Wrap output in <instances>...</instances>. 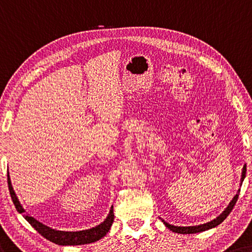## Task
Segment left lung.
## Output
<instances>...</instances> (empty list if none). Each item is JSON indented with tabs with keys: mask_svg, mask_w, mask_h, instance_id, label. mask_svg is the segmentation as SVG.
Returning a JSON list of instances; mask_svg holds the SVG:
<instances>
[{
	"mask_svg": "<svg viewBox=\"0 0 252 252\" xmlns=\"http://www.w3.org/2000/svg\"><path fill=\"white\" fill-rule=\"evenodd\" d=\"M246 171H247V166L245 165L243 166V170H242V176H241V184L243 182V179L246 177ZM239 193H240V189L238 190V194L235 195L233 197L232 201L230 202V204L227 205L226 209L223 211V213H221L219 215L217 219L212 220L211 222H207L204 223V224H199V225H195V226H176V225H171L169 223L165 222L162 220L163 224H165L167 227H168L169 230L173 231V232H176V233H182V234H190V233H198V232H203V231H206V230H210L212 229V227L218 226L220 223H222L224 220L226 219L227 215L231 213V211L233 210V207L235 205V203L238 201V197H239Z\"/></svg>",
	"mask_w": 252,
	"mask_h": 252,
	"instance_id": "obj_1",
	"label": "left lung"
}]
</instances>
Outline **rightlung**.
I'll list each match as a JSON object with an SVG mask.
<instances>
[{
	"mask_svg": "<svg viewBox=\"0 0 252 252\" xmlns=\"http://www.w3.org/2000/svg\"><path fill=\"white\" fill-rule=\"evenodd\" d=\"M7 185H9L10 194L13 201L15 209L18 210L19 213H25L26 211L23 209L22 205L20 204L19 199L15 195L13 187H12L11 179L9 171H7ZM23 217L28 222L32 225L38 232L45 237L47 240L56 243L59 246H78V245H87V243H92L102 239L104 235L109 232L111 229L112 223L114 220V213H113V207H111L110 213L107 215V218L104 220V222H102L101 224L97 226L92 227L89 230H83V231H76V232H70V231H58L51 227L42 224L41 222H39L33 217H30L29 214H23Z\"/></svg>",
	"mask_w": 252,
	"mask_h": 252,
	"instance_id": "add662e5",
	"label": "right lung"
}]
</instances>
